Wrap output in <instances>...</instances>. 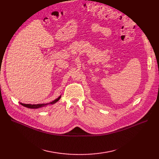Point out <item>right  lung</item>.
Here are the masks:
<instances>
[{
	"mask_svg": "<svg viewBox=\"0 0 159 159\" xmlns=\"http://www.w3.org/2000/svg\"><path fill=\"white\" fill-rule=\"evenodd\" d=\"M60 98H61V96H59L58 98H57L56 100L52 101V102L49 103H42V104H33V105H31V104H24V103H20L22 105H23L24 107H28V108H30V109H37V108H39V107H44V106H47V105H49V104H54L55 103H56L57 102H58L60 99Z\"/></svg>",
	"mask_w": 159,
	"mask_h": 159,
	"instance_id": "1",
	"label": "right lung"
}]
</instances>
